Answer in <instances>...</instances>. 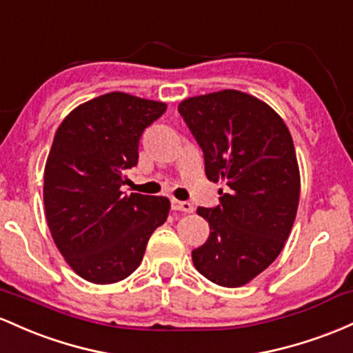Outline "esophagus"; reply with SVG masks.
Segmentation results:
<instances>
[{"instance_id":"obj_1","label":"esophagus","mask_w":353,"mask_h":353,"mask_svg":"<svg viewBox=\"0 0 353 353\" xmlns=\"http://www.w3.org/2000/svg\"><path fill=\"white\" fill-rule=\"evenodd\" d=\"M172 208L176 210V212H185V213H192L193 212V205L190 201H180L173 198L172 200Z\"/></svg>"}]
</instances>
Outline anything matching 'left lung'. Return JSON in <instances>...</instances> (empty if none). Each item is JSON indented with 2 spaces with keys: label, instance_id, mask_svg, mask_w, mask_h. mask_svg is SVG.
I'll list each match as a JSON object with an SVG mask.
<instances>
[{
  "label": "left lung",
  "instance_id": "left-lung-1",
  "mask_svg": "<svg viewBox=\"0 0 353 353\" xmlns=\"http://www.w3.org/2000/svg\"><path fill=\"white\" fill-rule=\"evenodd\" d=\"M178 112L203 152L205 173L227 181L220 203L200 207L210 236L192 252L196 270L240 287L280 255L294 227L300 173L287 125L267 103L236 90L183 100Z\"/></svg>",
  "mask_w": 353,
  "mask_h": 353
}]
</instances>
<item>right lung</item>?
<instances>
[{
  "instance_id": "obj_1",
  "label": "right lung",
  "mask_w": 353,
  "mask_h": 353,
  "mask_svg": "<svg viewBox=\"0 0 353 353\" xmlns=\"http://www.w3.org/2000/svg\"><path fill=\"white\" fill-rule=\"evenodd\" d=\"M165 110L113 91L74 108L54 133L43 187L46 221L70 267L91 283L132 275L168 216V198L121 192L141 134Z\"/></svg>"
}]
</instances>
